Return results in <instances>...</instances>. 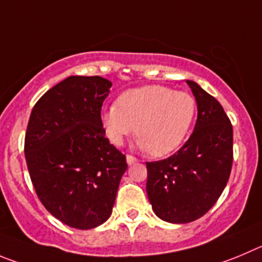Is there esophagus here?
Wrapping results in <instances>:
<instances>
[{
	"label": "esophagus",
	"instance_id": "1",
	"mask_svg": "<svg viewBox=\"0 0 262 262\" xmlns=\"http://www.w3.org/2000/svg\"><path fill=\"white\" fill-rule=\"evenodd\" d=\"M137 161H138V159L137 158H134V156L132 155H126V163H128L129 165L134 164V163H137Z\"/></svg>",
	"mask_w": 262,
	"mask_h": 262
}]
</instances>
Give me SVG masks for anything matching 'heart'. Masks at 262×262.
<instances>
[{"instance_id":"obj_1","label":"heart","mask_w":262,"mask_h":262,"mask_svg":"<svg viewBox=\"0 0 262 262\" xmlns=\"http://www.w3.org/2000/svg\"><path fill=\"white\" fill-rule=\"evenodd\" d=\"M196 115V101L186 92L147 85L124 92L117 104L103 107L102 125L114 145L121 146L136 130L139 147L161 158L177 150Z\"/></svg>"}]
</instances>
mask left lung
<instances>
[{
	"instance_id": "obj_1",
	"label": "left lung",
	"mask_w": 262,
	"mask_h": 262,
	"mask_svg": "<svg viewBox=\"0 0 262 262\" xmlns=\"http://www.w3.org/2000/svg\"><path fill=\"white\" fill-rule=\"evenodd\" d=\"M196 99L192 134L176 154L146 163L147 191L159 219L187 224L204 216L224 191L233 165V125L216 98L186 80Z\"/></svg>"
}]
</instances>
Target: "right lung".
<instances>
[{
    "label": "right lung",
    "instance_id": "right-lung-1",
    "mask_svg": "<svg viewBox=\"0 0 262 262\" xmlns=\"http://www.w3.org/2000/svg\"><path fill=\"white\" fill-rule=\"evenodd\" d=\"M111 86L101 76H70L38 99L27 126L24 154L38 199L55 219L80 230L111 216L128 168L102 125Z\"/></svg>",
    "mask_w": 262,
    "mask_h": 262
}]
</instances>
